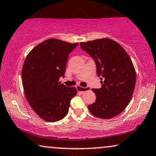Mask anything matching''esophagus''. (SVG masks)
Listing matches in <instances>:
<instances>
[{"mask_svg": "<svg viewBox=\"0 0 156 156\" xmlns=\"http://www.w3.org/2000/svg\"><path fill=\"white\" fill-rule=\"evenodd\" d=\"M77 89H78V92L83 93L87 91H89L90 90V88L89 87H77Z\"/></svg>", "mask_w": 156, "mask_h": 156, "instance_id": "esophagus-1", "label": "esophagus"}]
</instances>
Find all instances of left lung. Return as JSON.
<instances>
[{"label":"left lung","instance_id":"1","mask_svg":"<svg viewBox=\"0 0 156 156\" xmlns=\"http://www.w3.org/2000/svg\"><path fill=\"white\" fill-rule=\"evenodd\" d=\"M80 47L94 58L101 88L92 89L96 101L88 108L94 117L111 119L125 110L136 85V70L127 52L108 38L82 42Z\"/></svg>","mask_w":156,"mask_h":156}]
</instances>
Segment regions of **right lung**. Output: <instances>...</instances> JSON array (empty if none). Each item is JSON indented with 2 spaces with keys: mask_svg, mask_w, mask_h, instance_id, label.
<instances>
[{
  "mask_svg": "<svg viewBox=\"0 0 156 156\" xmlns=\"http://www.w3.org/2000/svg\"><path fill=\"white\" fill-rule=\"evenodd\" d=\"M78 43L48 39L37 44L25 59L22 69L23 90L27 101L41 119L56 122L67 114L76 87L59 81L64 76L69 53Z\"/></svg>",
  "mask_w": 156,
  "mask_h": 156,
  "instance_id": "1",
  "label": "right lung"
}]
</instances>
